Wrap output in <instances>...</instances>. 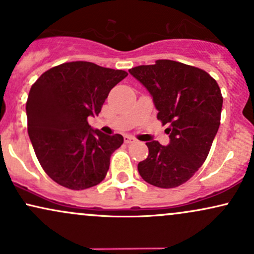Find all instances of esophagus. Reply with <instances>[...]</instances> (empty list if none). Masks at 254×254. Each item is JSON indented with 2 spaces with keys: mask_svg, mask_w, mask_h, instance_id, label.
<instances>
[{
  "mask_svg": "<svg viewBox=\"0 0 254 254\" xmlns=\"http://www.w3.org/2000/svg\"><path fill=\"white\" fill-rule=\"evenodd\" d=\"M124 141H125V143H133V142H136V138L132 136L127 135V136H124Z\"/></svg>",
  "mask_w": 254,
  "mask_h": 254,
  "instance_id": "34e87169",
  "label": "esophagus"
}]
</instances>
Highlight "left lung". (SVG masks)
Segmentation results:
<instances>
[{"instance_id":"obj_1","label":"left lung","mask_w":254,"mask_h":254,"mask_svg":"<svg viewBox=\"0 0 254 254\" xmlns=\"http://www.w3.org/2000/svg\"><path fill=\"white\" fill-rule=\"evenodd\" d=\"M129 72L153 98L157 119L168 124V145L147 142L148 157L137 166L147 183L172 189L188 182L204 164L221 121L223 98L210 75L196 66L159 60Z\"/></svg>"}]
</instances>
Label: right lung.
<instances>
[{
	"mask_svg": "<svg viewBox=\"0 0 254 254\" xmlns=\"http://www.w3.org/2000/svg\"><path fill=\"white\" fill-rule=\"evenodd\" d=\"M127 76L124 70L90 62H69L45 71L26 103L28 136L38 161L54 182L70 190L98 185L123 136L92 129L87 118L100 113L110 90Z\"/></svg>",
	"mask_w": 254,
	"mask_h": 254,
	"instance_id": "obj_1",
	"label": "right lung"
}]
</instances>
